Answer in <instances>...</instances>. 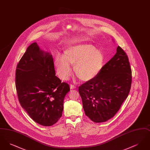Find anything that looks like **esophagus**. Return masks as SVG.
<instances>
[{"mask_svg":"<svg viewBox=\"0 0 150 150\" xmlns=\"http://www.w3.org/2000/svg\"><path fill=\"white\" fill-rule=\"evenodd\" d=\"M75 88H76V86H74V85H72V84L70 85V89H75Z\"/></svg>","mask_w":150,"mask_h":150,"instance_id":"obj_1","label":"esophagus"}]
</instances>
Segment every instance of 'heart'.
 Masks as SVG:
<instances>
[{
  "mask_svg": "<svg viewBox=\"0 0 150 150\" xmlns=\"http://www.w3.org/2000/svg\"><path fill=\"white\" fill-rule=\"evenodd\" d=\"M104 54L100 50L90 44H84L68 48L62 57L56 56L54 60L59 79L66 81L71 76L73 66L76 76L83 81L95 78L101 71Z\"/></svg>",
  "mask_w": 150,
  "mask_h": 150,
  "instance_id": "1",
  "label": "heart"
}]
</instances>
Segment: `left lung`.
<instances>
[{
	"instance_id": "obj_1",
	"label": "left lung",
	"mask_w": 150,
	"mask_h": 150,
	"mask_svg": "<svg viewBox=\"0 0 150 150\" xmlns=\"http://www.w3.org/2000/svg\"><path fill=\"white\" fill-rule=\"evenodd\" d=\"M132 70L126 53L118 46L116 53L93 80L79 88L86 115L93 122H105L114 117L128 97Z\"/></svg>"
}]
</instances>
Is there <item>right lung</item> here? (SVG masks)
<instances>
[{"instance_id": "1", "label": "right lung", "mask_w": 150, "mask_h": 150, "mask_svg": "<svg viewBox=\"0 0 150 150\" xmlns=\"http://www.w3.org/2000/svg\"><path fill=\"white\" fill-rule=\"evenodd\" d=\"M16 87L21 106L36 122L52 126L62 116L70 86L56 76L52 55L36 43L29 45L17 64Z\"/></svg>"}]
</instances>
